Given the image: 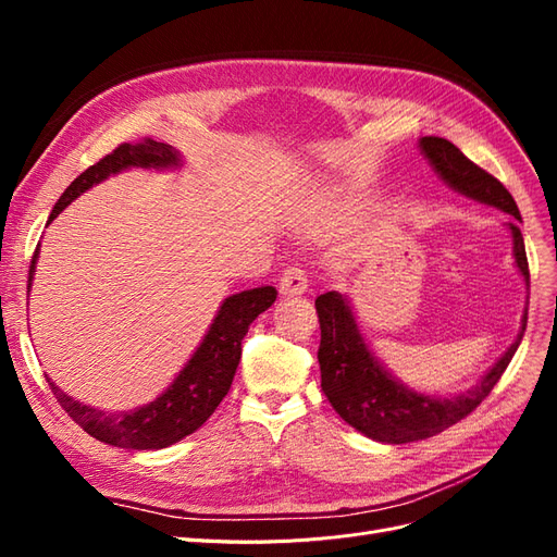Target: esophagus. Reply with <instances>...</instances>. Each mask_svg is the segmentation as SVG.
Here are the masks:
<instances>
[{"instance_id":"34e87169","label":"esophagus","mask_w":557,"mask_h":557,"mask_svg":"<svg viewBox=\"0 0 557 557\" xmlns=\"http://www.w3.org/2000/svg\"><path fill=\"white\" fill-rule=\"evenodd\" d=\"M278 288H281V295H285V297L305 295L307 288H309V278L305 274V269H299V267H288V269H285L283 276H281Z\"/></svg>"}]
</instances>
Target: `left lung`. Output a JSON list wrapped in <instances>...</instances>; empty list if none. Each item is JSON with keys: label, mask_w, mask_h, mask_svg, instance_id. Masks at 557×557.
<instances>
[{"label": "left lung", "mask_w": 557, "mask_h": 557, "mask_svg": "<svg viewBox=\"0 0 557 557\" xmlns=\"http://www.w3.org/2000/svg\"><path fill=\"white\" fill-rule=\"evenodd\" d=\"M434 172L453 190L491 205L511 215L509 232L513 239V258L522 278L530 283V269L525 256V242L520 234V211L511 193L479 164L471 162L458 146L442 137H423L418 141ZM315 313L320 323V387L325 397L350 428H356L369 440L385 444H409L428 440L467 418L479 404L491 395L504 369L509 367L513 352L520 346L522 332L528 325V309L520 320V332L509 350L493 364L471 391L458 397H430L409 391L372 356L358 330L356 315L339 293H325L315 299Z\"/></svg>", "instance_id": "8db88e82"}]
</instances>
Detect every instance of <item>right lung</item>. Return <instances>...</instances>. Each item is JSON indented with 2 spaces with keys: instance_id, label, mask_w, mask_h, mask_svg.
Listing matches in <instances>:
<instances>
[{
  "instance_id": "obj_1",
  "label": "right lung",
  "mask_w": 557,
  "mask_h": 557,
  "mask_svg": "<svg viewBox=\"0 0 557 557\" xmlns=\"http://www.w3.org/2000/svg\"><path fill=\"white\" fill-rule=\"evenodd\" d=\"M178 164L181 156L166 144L153 139L121 144L113 153L104 156L102 160L88 166L78 178L72 181L70 188L62 193L58 205L50 211L48 223L58 218V213L64 207H70L81 193H86L92 185L109 178L111 174L129 170V166H141V170H166V166ZM37 258L39 246L35 250V256H32L27 293L32 288V278H35ZM276 295L278 293L272 285H262V288H252L227 297L223 301V307L218 309V315L213 318V323L205 339H201L199 348L195 350V356L181 369L174 383L166 387L156 401L146 404V407H139L134 411L107 413L62 393L50 379L46 381L55 399L60 401V407L70 413L76 425H81L90 436H95V440L109 446H121L132 450L166 448L205 425L218 404L223 401L242 360L244 336L252 320L274 305Z\"/></svg>"
}]
</instances>
